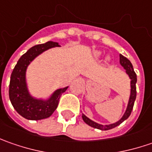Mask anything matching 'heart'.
<instances>
[{
    "label": "heart",
    "mask_w": 152,
    "mask_h": 152,
    "mask_svg": "<svg viewBox=\"0 0 152 152\" xmlns=\"http://www.w3.org/2000/svg\"><path fill=\"white\" fill-rule=\"evenodd\" d=\"M102 51H100V50H96V51H94V53H93L94 57H96V58H100V57L102 56ZM109 61H110V57L107 56V57L106 58V61L108 62Z\"/></svg>",
    "instance_id": "heart-1"
}]
</instances>
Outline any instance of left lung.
Here are the masks:
<instances>
[{
  "label": "left lung",
  "mask_w": 152,
  "mask_h": 152,
  "mask_svg": "<svg viewBox=\"0 0 152 152\" xmlns=\"http://www.w3.org/2000/svg\"><path fill=\"white\" fill-rule=\"evenodd\" d=\"M119 62L121 66L124 67L126 70V73L128 74V76L130 79V96H129V99L128 102V105H127V108L125 110V113L123 115V117L120 118L118 122L114 123V124H100L96 122L93 121V120L90 119L88 117H86L85 114L82 113V118L85 121V124H87L88 125L91 127H93L95 129H98L101 130H108V129H112L115 127L118 126L121 124L124 121H125L131 114L132 110H133V107L134 104V101L136 99V82H137V76L136 73L134 71V67L133 65L130 62V61L126 58L125 56L123 55H119Z\"/></svg>",
  "instance_id": "left-lung-1"
}]
</instances>
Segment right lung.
<instances>
[{"label":"right lung","mask_w":152,"mask_h":152,"mask_svg":"<svg viewBox=\"0 0 152 152\" xmlns=\"http://www.w3.org/2000/svg\"><path fill=\"white\" fill-rule=\"evenodd\" d=\"M61 46L59 43L48 41L34 45L19 58L11 74L9 98L14 109L22 117L28 120H41L51 116L58 106L61 94L68 86L56 90L47 98L33 96L29 92L26 79L27 68L38 56L45 50Z\"/></svg>","instance_id":"obj_1"}]
</instances>
